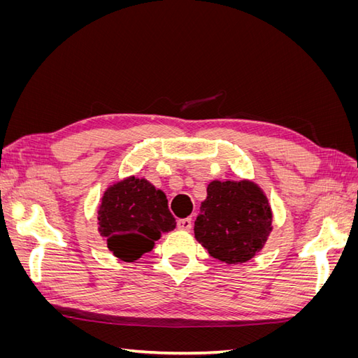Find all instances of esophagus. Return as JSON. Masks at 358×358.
<instances>
[{
	"label": "esophagus",
	"instance_id": "34e87169",
	"mask_svg": "<svg viewBox=\"0 0 358 358\" xmlns=\"http://www.w3.org/2000/svg\"><path fill=\"white\" fill-rule=\"evenodd\" d=\"M178 229L179 230H183V231H188L191 230L192 227V222H191V218H182V220H178Z\"/></svg>",
	"mask_w": 358,
	"mask_h": 358
}]
</instances>
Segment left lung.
Wrapping results in <instances>:
<instances>
[{
    "label": "left lung",
    "instance_id": "8db88e82",
    "mask_svg": "<svg viewBox=\"0 0 358 358\" xmlns=\"http://www.w3.org/2000/svg\"><path fill=\"white\" fill-rule=\"evenodd\" d=\"M270 231L272 210L254 182L209 183L194 234L213 258L227 264L245 263L262 251Z\"/></svg>",
    "mask_w": 358,
    "mask_h": 358
}]
</instances>
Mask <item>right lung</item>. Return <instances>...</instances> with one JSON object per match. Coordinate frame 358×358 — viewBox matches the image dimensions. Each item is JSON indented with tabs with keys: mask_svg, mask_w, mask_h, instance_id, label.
<instances>
[{
	"mask_svg": "<svg viewBox=\"0 0 358 358\" xmlns=\"http://www.w3.org/2000/svg\"><path fill=\"white\" fill-rule=\"evenodd\" d=\"M99 224L107 248L124 262L152 251L161 234L176 227L166 194L134 176L104 192Z\"/></svg>",
	"mask_w": 358,
	"mask_h": 358,
	"instance_id": "1",
	"label": "right lung"
}]
</instances>
